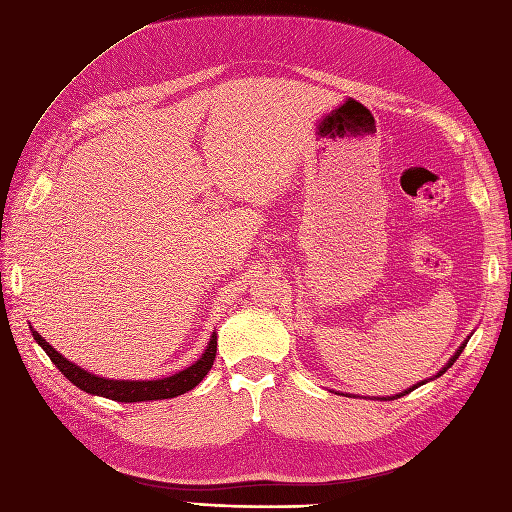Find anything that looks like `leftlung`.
I'll return each instance as SVG.
<instances>
[{"instance_id":"8db88e82","label":"left lung","mask_w":512,"mask_h":512,"mask_svg":"<svg viewBox=\"0 0 512 512\" xmlns=\"http://www.w3.org/2000/svg\"><path fill=\"white\" fill-rule=\"evenodd\" d=\"M465 344H467V340H465V342H463V344H461V347H459V349H457V353H454V355H452V357H450V362H448V364H446V366H444V368H441V370H439V372H437V375H435V377H441V375H444V372H446V370H448V368H450V366H452V364H454V362H457V359H459V355H461V353H463V349H465ZM422 383H424V381H422ZM422 383H418V385H422ZM418 385H413V388H418ZM413 388H409V390H405V392H403V394H396V398H398V396H405V394H409V392H411V390H413ZM392 398H394V396H392Z\"/></svg>"}]
</instances>
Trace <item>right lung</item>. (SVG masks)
<instances>
[{
    "label": "right lung",
    "instance_id": "1",
    "mask_svg": "<svg viewBox=\"0 0 512 512\" xmlns=\"http://www.w3.org/2000/svg\"><path fill=\"white\" fill-rule=\"evenodd\" d=\"M32 329V325H30ZM34 340L43 347V351L49 355L51 362L58 366L62 375L77 385L79 390H84L94 396H103V398H112L118 400V403H144V400H163V398H174L181 396L189 390L196 388V385L206 377V372L211 370L215 362V353H217V334L213 331V336L206 344V349L202 357L196 364H191L189 368L176 372L172 377L165 379H150V381H116V379H105V377H96L92 372L79 368L77 364L68 362L64 355L55 351L51 344L38 334V331L32 329Z\"/></svg>",
    "mask_w": 512,
    "mask_h": 512
}]
</instances>
